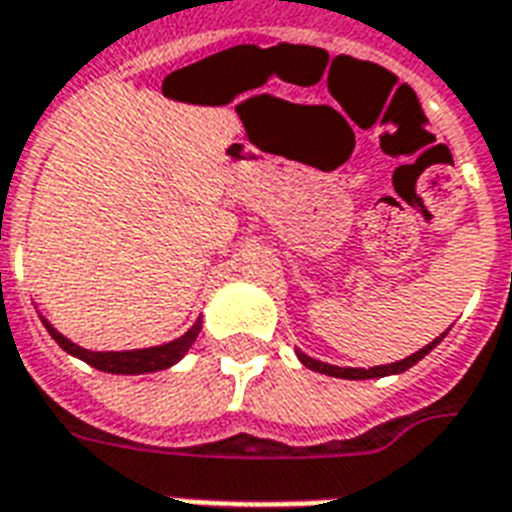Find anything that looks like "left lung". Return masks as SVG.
Returning a JSON list of instances; mask_svg holds the SVG:
<instances>
[{
  "instance_id": "1",
  "label": "left lung",
  "mask_w": 512,
  "mask_h": 512,
  "mask_svg": "<svg viewBox=\"0 0 512 512\" xmlns=\"http://www.w3.org/2000/svg\"><path fill=\"white\" fill-rule=\"evenodd\" d=\"M443 337H437L434 343H429L426 348H421V351H416L413 356H407V359L397 361V364H383V367H370V370H351V367H332V364H324V361H315L310 359V356H305V353H297L299 361L305 364L307 370H315V372H324V375H332V378H348V380H367V378H383V375H397V372H405L410 370L416 361H421L426 356V353L432 351L434 345L440 343Z\"/></svg>"
}]
</instances>
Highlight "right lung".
I'll list each match as a JSON object with an SVG mask.
<instances>
[{
	"label": "right lung",
	"mask_w": 512,
	"mask_h": 512,
	"mask_svg": "<svg viewBox=\"0 0 512 512\" xmlns=\"http://www.w3.org/2000/svg\"><path fill=\"white\" fill-rule=\"evenodd\" d=\"M42 324H45V329L51 332L53 340H56L64 351L72 353V356H78V359H83L86 364L96 367V370L115 372V375H142V372L167 370V367H172L175 361H180L183 356H186L188 348H191L194 340H197L199 329H202V324L197 321V324L191 326V329H188L180 340H175V343L156 345V348H142V351L94 353V351H86V348H80V345L69 343L67 337H61V334L56 332L48 321H42Z\"/></svg>",
	"instance_id": "add662e5"
}]
</instances>
